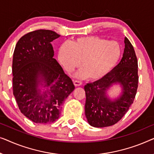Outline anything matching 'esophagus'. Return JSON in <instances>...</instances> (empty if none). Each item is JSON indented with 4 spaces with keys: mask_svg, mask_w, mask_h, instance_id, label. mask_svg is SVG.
I'll use <instances>...</instances> for the list:
<instances>
[{
    "mask_svg": "<svg viewBox=\"0 0 154 154\" xmlns=\"http://www.w3.org/2000/svg\"><path fill=\"white\" fill-rule=\"evenodd\" d=\"M73 82H74V85L75 86H79L82 84V82H80V81H78V80H74Z\"/></svg>",
    "mask_w": 154,
    "mask_h": 154,
    "instance_id": "esophagus-1",
    "label": "esophagus"
}]
</instances>
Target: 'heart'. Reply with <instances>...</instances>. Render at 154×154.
I'll return each mask as SVG.
<instances>
[{"instance_id":"b5f03b06","label":"heart","mask_w":154,"mask_h":154,"mask_svg":"<svg viewBox=\"0 0 154 154\" xmlns=\"http://www.w3.org/2000/svg\"><path fill=\"white\" fill-rule=\"evenodd\" d=\"M121 48L116 41H109L98 36L77 38L71 43L62 45L58 51V61L71 72L81 65L78 77H87L98 80L107 75L119 60Z\"/></svg>"}]
</instances>
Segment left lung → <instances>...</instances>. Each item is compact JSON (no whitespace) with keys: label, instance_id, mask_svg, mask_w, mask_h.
<instances>
[{"label":"left lung","instance_id":"left-lung-1","mask_svg":"<svg viewBox=\"0 0 154 154\" xmlns=\"http://www.w3.org/2000/svg\"><path fill=\"white\" fill-rule=\"evenodd\" d=\"M123 57L117 66L102 79L87 84L85 115L88 123L96 128L107 127L120 121L133 103L138 87V64L135 50L128 39L125 38ZM114 83L122 86L123 94L112 101L106 91Z\"/></svg>","mask_w":154,"mask_h":154}]
</instances>
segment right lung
I'll return each instance as SVG.
<instances>
[{"mask_svg":"<svg viewBox=\"0 0 154 154\" xmlns=\"http://www.w3.org/2000/svg\"><path fill=\"white\" fill-rule=\"evenodd\" d=\"M60 35L39 29L17 42L12 59L13 94L21 113L37 123L54 122L75 89L72 79L55 58L51 42ZM46 90L42 93L39 84Z\"/></svg>","mask_w":154,"mask_h":154,"instance_id":"obj_1","label":"right lung"}]
</instances>
